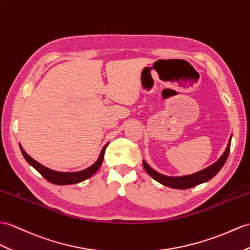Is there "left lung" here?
<instances>
[{"label":"left lung","mask_w":250,"mask_h":250,"mask_svg":"<svg viewBox=\"0 0 250 250\" xmlns=\"http://www.w3.org/2000/svg\"><path fill=\"white\" fill-rule=\"evenodd\" d=\"M231 138L232 135L230 136L229 141L227 144V147L225 149L223 155L218 158L214 163L211 164L208 167H206L202 171H198L194 174L190 175H184V176H167L163 175L159 172H157L156 169L151 167L149 164L143 160V167L145 171L150 176L151 178H154L159 184L172 188H179V190H186V188H191L193 187H196L198 185H202L204 182L209 181L214 176L221 171V168L224 167L225 162H226L229 151H230V144H231Z\"/></svg>","instance_id":"obj_1"}]
</instances>
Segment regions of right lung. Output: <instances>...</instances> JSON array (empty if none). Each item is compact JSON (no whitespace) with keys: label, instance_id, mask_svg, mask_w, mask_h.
<instances>
[{"label":"right lung","instance_id":"1","mask_svg":"<svg viewBox=\"0 0 250 250\" xmlns=\"http://www.w3.org/2000/svg\"><path fill=\"white\" fill-rule=\"evenodd\" d=\"M109 144V142L107 144L104 145V147L102 148L101 154L97 158V160L90 166L89 167L82 169V171L78 172H59V171H54V169L48 168L44 166H42L41 163H39L38 161L34 160L32 157L26 154V151L23 149L22 146L19 144L21 153L24 157L28 164H30L36 171H38L43 177L47 180L52 182L54 185H58V186H65V185H73V184H78V182H82L83 180H86L88 178H90L91 176H93L97 169H99L102 166L103 160H104V154H105V149L107 147V145Z\"/></svg>","mask_w":250,"mask_h":250}]
</instances>
